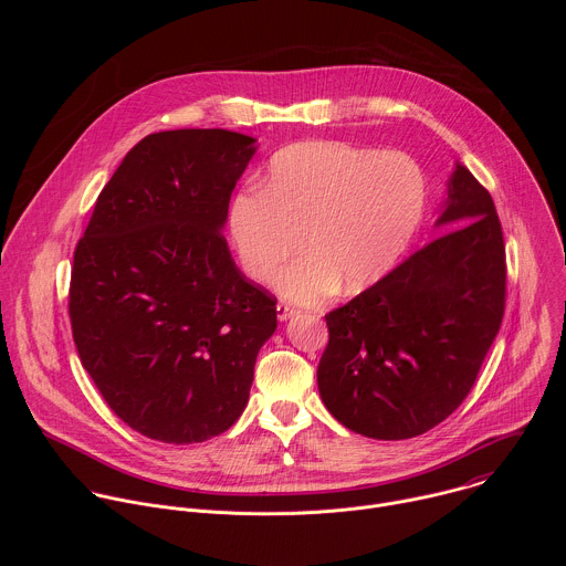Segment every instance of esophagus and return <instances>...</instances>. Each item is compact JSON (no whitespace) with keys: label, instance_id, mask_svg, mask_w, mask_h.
Masks as SVG:
<instances>
[{"label":"esophagus","instance_id":"1","mask_svg":"<svg viewBox=\"0 0 566 566\" xmlns=\"http://www.w3.org/2000/svg\"><path fill=\"white\" fill-rule=\"evenodd\" d=\"M275 311H277V317H280V319H289L291 315H295V308H293L291 304H286V302H280V304L275 306Z\"/></svg>","mask_w":566,"mask_h":566}]
</instances>
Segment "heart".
Here are the masks:
<instances>
[{"instance_id": "heart-1", "label": "heart", "mask_w": 566, "mask_h": 566, "mask_svg": "<svg viewBox=\"0 0 566 566\" xmlns=\"http://www.w3.org/2000/svg\"><path fill=\"white\" fill-rule=\"evenodd\" d=\"M426 210V179L417 160L396 149H365L338 140H304L280 149L264 186L237 190L228 203V234L241 269L277 291L317 302L343 282L363 291L406 253Z\"/></svg>"}]
</instances>
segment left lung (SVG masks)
<instances>
[{"label":"left lung","mask_w":566,"mask_h":566,"mask_svg":"<svg viewBox=\"0 0 566 566\" xmlns=\"http://www.w3.org/2000/svg\"><path fill=\"white\" fill-rule=\"evenodd\" d=\"M428 247L325 315L317 365L327 410L356 434L398 441L448 419L504 317L506 249L493 197L457 164Z\"/></svg>","instance_id":"left-lung-1"}]
</instances>
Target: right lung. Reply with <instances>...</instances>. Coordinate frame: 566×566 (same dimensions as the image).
<instances>
[{"instance_id": "obj_1", "label": "right lung", "mask_w": 566, "mask_h": 566, "mask_svg": "<svg viewBox=\"0 0 566 566\" xmlns=\"http://www.w3.org/2000/svg\"><path fill=\"white\" fill-rule=\"evenodd\" d=\"M255 138L228 129L145 136L98 195L73 253L69 317L114 415L164 443H201L244 412L275 297L221 234Z\"/></svg>"}]
</instances>
